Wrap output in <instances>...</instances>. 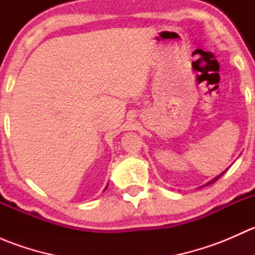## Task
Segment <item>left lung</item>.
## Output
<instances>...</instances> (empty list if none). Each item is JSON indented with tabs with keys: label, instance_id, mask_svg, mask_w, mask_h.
<instances>
[{
	"label": "left lung",
	"instance_id": "1",
	"mask_svg": "<svg viewBox=\"0 0 255 255\" xmlns=\"http://www.w3.org/2000/svg\"><path fill=\"white\" fill-rule=\"evenodd\" d=\"M225 173H226V171H223V173H222V174H221V175H218L217 177H215V179H213V180H211V181H210V182H207V184H206V185H211V184H213V182H215V181H217V180H218V179H220V177H221V176H222V175H223V174H225Z\"/></svg>",
	"mask_w": 255,
	"mask_h": 255
}]
</instances>
